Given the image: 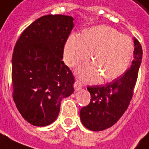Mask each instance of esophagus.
I'll use <instances>...</instances> for the list:
<instances>
[{"label": "esophagus", "instance_id": "34e87169", "mask_svg": "<svg viewBox=\"0 0 149 149\" xmlns=\"http://www.w3.org/2000/svg\"><path fill=\"white\" fill-rule=\"evenodd\" d=\"M82 87H83L82 83H80L79 80H76L75 83H74V89H75V91H78L81 90L82 89Z\"/></svg>", "mask_w": 149, "mask_h": 149}]
</instances>
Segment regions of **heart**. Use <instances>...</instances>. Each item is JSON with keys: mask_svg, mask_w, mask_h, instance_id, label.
Segmentation results:
<instances>
[{"mask_svg": "<svg viewBox=\"0 0 149 149\" xmlns=\"http://www.w3.org/2000/svg\"><path fill=\"white\" fill-rule=\"evenodd\" d=\"M132 51L130 39L116 29L105 26L92 27L83 35L71 34L64 47V61L74 66L89 57L93 63H86L78 70L83 79L93 81L101 75L105 81L121 76L129 65Z\"/></svg>", "mask_w": 149, "mask_h": 149, "instance_id": "obj_1", "label": "heart"}]
</instances>
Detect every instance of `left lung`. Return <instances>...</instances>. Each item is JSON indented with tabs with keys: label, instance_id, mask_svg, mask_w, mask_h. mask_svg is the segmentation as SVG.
Wrapping results in <instances>:
<instances>
[{
	"label": "left lung",
	"instance_id": "1",
	"mask_svg": "<svg viewBox=\"0 0 149 149\" xmlns=\"http://www.w3.org/2000/svg\"><path fill=\"white\" fill-rule=\"evenodd\" d=\"M134 46V59L130 69L122 76L105 86H87L91 102L80 110L81 121L87 129L105 130L116 123L127 110L133 95L143 54L141 45L136 38Z\"/></svg>",
	"mask_w": 149,
	"mask_h": 149
}]
</instances>
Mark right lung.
Segmentation results:
<instances>
[{
	"instance_id": "obj_1",
	"label": "right lung",
	"mask_w": 149,
	"mask_h": 149,
	"mask_svg": "<svg viewBox=\"0 0 149 149\" xmlns=\"http://www.w3.org/2000/svg\"><path fill=\"white\" fill-rule=\"evenodd\" d=\"M74 18L46 15L26 28L12 58L13 98L22 117L33 126L52 123L61 101L74 92V77L64 64L63 49Z\"/></svg>"
}]
</instances>
